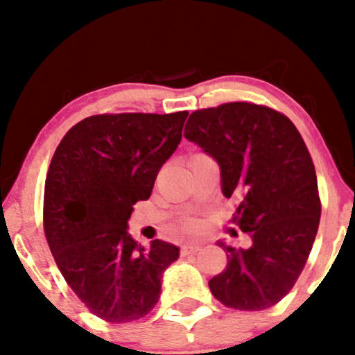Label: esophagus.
I'll return each instance as SVG.
<instances>
[{"mask_svg":"<svg viewBox=\"0 0 355 355\" xmlns=\"http://www.w3.org/2000/svg\"><path fill=\"white\" fill-rule=\"evenodd\" d=\"M200 250V245L198 244H186L181 247V255H189V254H196V252Z\"/></svg>","mask_w":355,"mask_h":355,"instance_id":"esophagus-1","label":"esophagus"}]
</instances>
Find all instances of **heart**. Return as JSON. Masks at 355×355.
<instances>
[{"label": "heart", "instance_id": "b5f03b06", "mask_svg": "<svg viewBox=\"0 0 355 355\" xmlns=\"http://www.w3.org/2000/svg\"><path fill=\"white\" fill-rule=\"evenodd\" d=\"M193 230H196V225H193V223H189V225H186V227H184V231L187 232H192Z\"/></svg>", "mask_w": 355, "mask_h": 355}]
</instances>
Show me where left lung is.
Wrapping results in <instances>:
<instances>
[{
  "label": "left lung",
  "mask_w": 355,
  "mask_h": 355,
  "mask_svg": "<svg viewBox=\"0 0 355 355\" xmlns=\"http://www.w3.org/2000/svg\"><path fill=\"white\" fill-rule=\"evenodd\" d=\"M184 137L215 159L232 215L250 245L216 244L227 265L208 281L226 307L265 310L293 289L312 250L320 197L310 153L295 125L266 106L226 103L189 116Z\"/></svg>",
  "instance_id": "left-lung-1"
}]
</instances>
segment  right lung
Returning <instances> with one entry per match:
<instances>
[{"label": "right lung", "instance_id": "right-lung-1", "mask_svg": "<svg viewBox=\"0 0 355 355\" xmlns=\"http://www.w3.org/2000/svg\"><path fill=\"white\" fill-rule=\"evenodd\" d=\"M187 114L90 116L53 155L43 200L48 245L77 297L110 323L145 317L179 259V247L166 241L140 245L128 221L178 148Z\"/></svg>", "mask_w": 355, "mask_h": 355}]
</instances>
